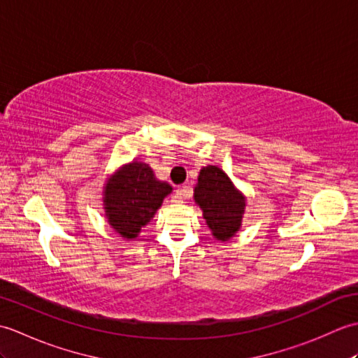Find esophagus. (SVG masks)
Returning <instances> with one entry per match:
<instances>
[{
	"mask_svg": "<svg viewBox=\"0 0 358 358\" xmlns=\"http://www.w3.org/2000/svg\"><path fill=\"white\" fill-rule=\"evenodd\" d=\"M183 199H185V189L178 187L177 191H175V194L172 195V201L173 203H181V201H183Z\"/></svg>",
	"mask_w": 358,
	"mask_h": 358,
	"instance_id": "34e87169",
	"label": "esophagus"
}]
</instances>
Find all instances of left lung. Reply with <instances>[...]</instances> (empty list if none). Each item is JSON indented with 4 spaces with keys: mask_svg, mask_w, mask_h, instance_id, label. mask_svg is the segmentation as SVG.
Instances as JSON below:
<instances>
[{
    "mask_svg": "<svg viewBox=\"0 0 358 358\" xmlns=\"http://www.w3.org/2000/svg\"><path fill=\"white\" fill-rule=\"evenodd\" d=\"M194 196L217 240H229L240 229L246 203L220 167H203Z\"/></svg>",
    "mask_w": 358,
    "mask_h": 358,
    "instance_id": "left-lung-1",
    "label": "left lung"
}]
</instances>
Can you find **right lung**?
Here are the masks:
<instances>
[{
  "mask_svg": "<svg viewBox=\"0 0 358 358\" xmlns=\"http://www.w3.org/2000/svg\"><path fill=\"white\" fill-rule=\"evenodd\" d=\"M171 191L148 164L134 162L124 166L106 185L104 206L110 226L124 238H135Z\"/></svg>",
  "mask_w": 358,
  "mask_h": 358,
  "instance_id": "obj_1",
  "label": "right lung"
}]
</instances>
